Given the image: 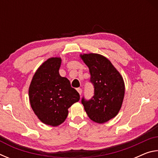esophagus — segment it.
Wrapping results in <instances>:
<instances>
[{"label":"esophagus","instance_id":"esophagus-1","mask_svg":"<svg viewBox=\"0 0 158 158\" xmlns=\"http://www.w3.org/2000/svg\"><path fill=\"white\" fill-rule=\"evenodd\" d=\"M77 90L79 93V95H81V93H82V89H80V88H78V89H77Z\"/></svg>","mask_w":158,"mask_h":158}]
</instances>
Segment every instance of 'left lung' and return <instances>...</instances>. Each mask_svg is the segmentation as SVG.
I'll return each instance as SVG.
<instances>
[{
	"instance_id": "8db88e82",
	"label": "left lung",
	"mask_w": 158,
	"mask_h": 158,
	"mask_svg": "<svg viewBox=\"0 0 158 158\" xmlns=\"http://www.w3.org/2000/svg\"><path fill=\"white\" fill-rule=\"evenodd\" d=\"M81 58L89 67L90 82L94 88V95L90 100L83 97L81 103L92 121L104 123L116 116L121 108L125 94L123 79L103 56L89 53Z\"/></svg>"
}]
</instances>
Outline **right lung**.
I'll use <instances>...</instances> for the list:
<instances>
[{"instance_id":"right-lung-1","label":"right lung","mask_w":158,"mask_h":158,"mask_svg":"<svg viewBox=\"0 0 158 158\" xmlns=\"http://www.w3.org/2000/svg\"><path fill=\"white\" fill-rule=\"evenodd\" d=\"M60 58H51L37 69L28 94L31 107L44 124L58 126L65 121L68 108L80 99L65 77H60Z\"/></svg>"}]
</instances>
